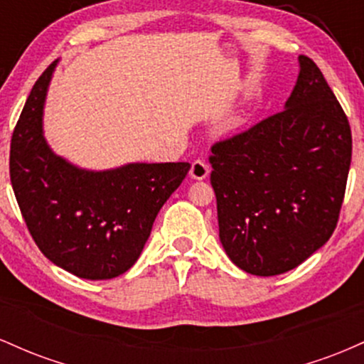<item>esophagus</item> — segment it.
I'll list each match as a JSON object with an SVG mask.
<instances>
[{
	"mask_svg": "<svg viewBox=\"0 0 364 364\" xmlns=\"http://www.w3.org/2000/svg\"><path fill=\"white\" fill-rule=\"evenodd\" d=\"M208 173H210V169H208V166L203 161H195L193 164H191L190 176L193 179L202 181V179H205L208 176Z\"/></svg>",
	"mask_w": 364,
	"mask_h": 364,
	"instance_id": "1",
	"label": "esophagus"
}]
</instances>
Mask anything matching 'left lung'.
I'll return each mask as SVG.
<instances>
[{
    "mask_svg": "<svg viewBox=\"0 0 364 364\" xmlns=\"http://www.w3.org/2000/svg\"><path fill=\"white\" fill-rule=\"evenodd\" d=\"M298 63L284 111L212 147L219 240L236 267L260 277L327 243L349 174V121L318 66Z\"/></svg>",
    "mask_w": 364,
    "mask_h": 364,
    "instance_id": "8db88e82",
    "label": "left lung"
}]
</instances>
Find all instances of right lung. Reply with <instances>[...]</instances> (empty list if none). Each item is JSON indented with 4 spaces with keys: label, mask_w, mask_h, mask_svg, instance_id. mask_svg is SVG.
<instances>
[{
    "label": "right lung",
    "mask_w": 364,
    "mask_h": 364,
    "mask_svg": "<svg viewBox=\"0 0 364 364\" xmlns=\"http://www.w3.org/2000/svg\"><path fill=\"white\" fill-rule=\"evenodd\" d=\"M58 60L41 75L16 123L10 178L16 202L46 258L89 281L135 265L162 205L188 162H128L85 169L58 156L44 136V104Z\"/></svg>",
    "instance_id": "add662e5"
}]
</instances>
